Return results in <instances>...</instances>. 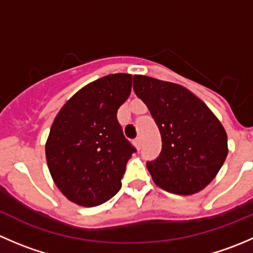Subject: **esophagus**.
<instances>
[{"mask_svg": "<svg viewBox=\"0 0 253 253\" xmlns=\"http://www.w3.org/2000/svg\"><path fill=\"white\" fill-rule=\"evenodd\" d=\"M133 143H134V145H136L137 147V149H141V138H139V137H137V138H134V141H133Z\"/></svg>", "mask_w": 253, "mask_h": 253, "instance_id": "1", "label": "esophagus"}]
</instances>
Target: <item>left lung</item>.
<instances>
[{
    "mask_svg": "<svg viewBox=\"0 0 253 253\" xmlns=\"http://www.w3.org/2000/svg\"><path fill=\"white\" fill-rule=\"evenodd\" d=\"M133 90L162 134V152L147 162L153 181L176 195H193L218 174L228 155V137L202 100L178 84L134 76Z\"/></svg>",
    "mask_w": 253,
    "mask_h": 253,
    "instance_id": "left-lung-1",
    "label": "left lung"
}]
</instances>
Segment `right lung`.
<instances>
[{
  "label": "right lung",
  "instance_id": "add662e5",
  "mask_svg": "<svg viewBox=\"0 0 253 253\" xmlns=\"http://www.w3.org/2000/svg\"><path fill=\"white\" fill-rule=\"evenodd\" d=\"M131 86L126 73L91 82L63 105L51 126L48 170L61 192L79 206L105 203L121 188L136 148L124 136L117 110Z\"/></svg>",
  "mask_w": 253,
  "mask_h": 253
}]
</instances>
